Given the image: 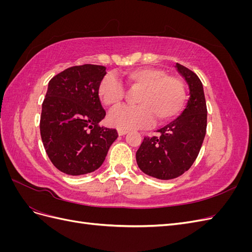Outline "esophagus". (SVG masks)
I'll use <instances>...</instances> for the list:
<instances>
[{"label": "esophagus", "instance_id": "1", "mask_svg": "<svg viewBox=\"0 0 252 252\" xmlns=\"http://www.w3.org/2000/svg\"><path fill=\"white\" fill-rule=\"evenodd\" d=\"M127 132H128V131L125 130V129H120V128H118V133H119V135H125Z\"/></svg>", "mask_w": 252, "mask_h": 252}]
</instances>
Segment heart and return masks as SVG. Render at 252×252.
<instances>
[{
	"label": "heart",
	"mask_w": 252,
	"mask_h": 252,
	"mask_svg": "<svg viewBox=\"0 0 252 252\" xmlns=\"http://www.w3.org/2000/svg\"><path fill=\"white\" fill-rule=\"evenodd\" d=\"M122 78L131 89H141L138 106H122L110 112L109 123L120 129L147 127L157 120L166 123L175 118L185 103L186 93L183 82L167 75L155 67H139L129 69ZM97 95L107 107H116L123 101L125 89L112 74H106L98 83Z\"/></svg>",
	"instance_id": "obj_1"
}]
</instances>
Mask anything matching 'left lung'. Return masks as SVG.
<instances>
[{
  "mask_svg": "<svg viewBox=\"0 0 252 252\" xmlns=\"http://www.w3.org/2000/svg\"><path fill=\"white\" fill-rule=\"evenodd\" d=\"M175 67L189 86L186 108L179 118L158 129L159 136H145L135 155L140 169L159 180L175 179L191 167L207 127V107L201 80L187 67L179 63Z\"/></svg>",
  "mask_w": 252,
  "mask_h": 252,
  "instance_id": "1",
  "label": "left lung"
}]
</instances>
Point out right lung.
Masks as SVG:
<instances>
[{"instance_id":"obj_1","label":"right lung","mask_w":252,"mask_h":252,"mask_svg":"<svg viewBox=\"0 0 252 252\" xmlns=\"http://www.w3.org/2000/svg\"><path fill=\"white\" fill-rule=\"evenodd\" d=\"M106 67L84 64L67 68L48 83L42 104L41 138L51 163L69 175H81L100 168L116 129L98 123L106 112L97 95L98 83Z\"/></svg>"}]
</instances>
